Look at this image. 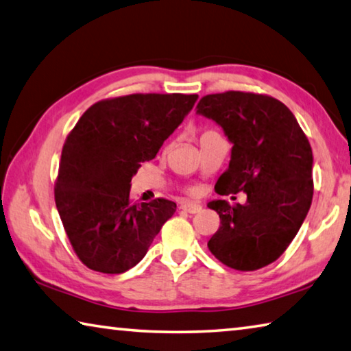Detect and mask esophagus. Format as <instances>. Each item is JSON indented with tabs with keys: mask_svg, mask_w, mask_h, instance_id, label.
Masks as SVG:
<instances>
[{
	"mask_svg": "<svg viewBox=\"0 0 351 351\" xmlns=\"http://www.w3.org/2000/svg\"><path fill=\"white\" fill-rule=\"evenodd\" d=\"M182 210H185L191 214H197L202 211V205L200 204H193V202H185L182 204Z\"/></svg>",
	"mask_w": 351,
	"mask_h": 351,
	"instance_id": "esophagus-1",
	"label": "esophagus"
}]
</instances>
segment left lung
<instances>
[{
  "instance_id": "1",
  "label": "left lung",
  "mask_w": 351,
  "mask_h": 351,
  "mask_svg": "<svg viewBox=\"0 0 351 351\" xmlns=\"http://www.w3.org/2000/svg\"><path fill=\"white\" fill-rule=\"evenodd\" d=\"M197 114L223 128L232 143L216 193L247 194L243 205L213 200L220 226L208 248L223 265L254 271L284 254L313 199V152L296 117L265 94L226 90L200 98Z\"/></svg>"
}]
</instances>
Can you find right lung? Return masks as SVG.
<instances>
[{
  "label": "right lung",
  "mask_w": 351,
  "mask_h": 351,
  "mask_svg": "<svg viewBox=\"0 0 351 351\" xmlns=\"http://www.w3.org/2000/svg\"><path fill=\"white\" fill-rule=\"evenodd\" d=\"M197 94H131L104 98L66 137L55 180V204L72 250L86 267L120 274L137 265L176 213L172 200L132 204L140 163L193 109Z\"/></svg>",
  "instance_id": "obj_1"
}]
</instances>
